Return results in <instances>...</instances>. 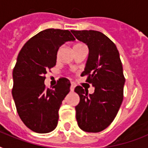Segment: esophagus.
Returning a JSON list of instances; mask_svg holds the SVG:
<instances>
[{"label": "esophagus", "mask_w": 148, "mask_h": 148, "mask_svg": "<svg viewBox=\"0 0 148 148\" xmlns=\"http://www.w3.org/2000/svg\"><path fill=\"white\" fill-rule=\"evenodd\" d=\"M74 88H75V85H74V84H72V83H71V88H70V89H71V91H74Z\"/></svg>", "instance_id": "1"}]
</instances>
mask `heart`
Here are the masks:
<instances>
[{
  "label": "heart",
  "mask_w": 148,
  "mask_h": 148,
  "mask_svg": "<svg viewBox=\"0 0 148 148\" xmlns=\"http://www.w3.org/2000/svg\"><path fill=\"white\" fill-rule=\"evenodd\" d=\"M80 45H80V44H78V45H75L74 47H76V46H80Z\"/></svg>",
  "instance_id": "1"
}]
</instances>
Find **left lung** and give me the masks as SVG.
<instances>
[{"mask_svg": "<svg viewBox=\"0 0 148 148\" xmlns=\"http://www.w3.org/2000/svg\"><path fill=\"white\" fill-rule=\"evenodd\" d=\"M71 32L88 45V58L81 74H88L86 81L95 88L91 95L81 86L74 89L80 97L75 107L77 121L84 131L97 133L111 124L121 105L125 82L123 67L116 45L105 34L97 31Z\"/></svg>", "mask_w": 148, "mask_h": 148, "instance_id": "8db88e82", "label": "left lung"}]
</instances>
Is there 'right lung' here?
I'll return each mask as SVG.
<instances>
[{
    "label": "right lung",
    "instance_id": "right-lung-1",
    "mask_svg": "<svg viewBox=\"0 0 148 148\" xmlns=\"http://www.w3.org/2000/svg\"><path fill=\"white\" fill-rule=\"evenodd\" d=\"M74 40L67 30L47 29L27 41L18 54L13 71V99L20 118L36 133H49L58 125V110L71 83L60 78L53 89L46 88L45 75L56 65L59 47Z\"/></svg>",
    "mask_w": 148,
    "mask_h": 148
}]
</instances>
